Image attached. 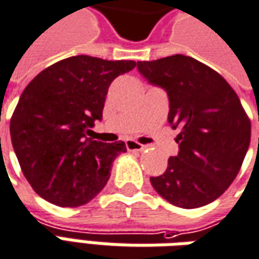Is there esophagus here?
Segmentation results:
<instances>
[{
  "instance_id": "1",
  "label": "esophagus",
  "mask_w": 259,
  "mask_h": 259,
  "mask_svg": "<svg viewBox=\"0 0 259 259\" xmlns=\"http://www.w3.org/2000/svg\"><path fill=\"white\" fill-rule=\"evenodd\" d=\"M126 148L129 151H143V150H146V146H143V144L135 142V140H127L126 142Z\"/></svg>"
}]
</instances>
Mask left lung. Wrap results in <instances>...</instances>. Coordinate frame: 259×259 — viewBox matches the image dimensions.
Returning <instances> with one entry per match:
<instances>
[{"label":"left lung","mask_w":259,"mask_h":259,"mask_svg":"<svg viewBox=\"0 0 259 259\" xmlns=\"http://www.w3.org/2000/svg\"><path fill=\"white\" fill-rule=\"evenodd\" d=\"M137 70L167 92L168 123L180 129L178 155L168 158L162 175L150 178L153 188L184 209L216 200L237 177L251 140L237 94L220 74L184 54L137 61Z\"/></svg>","instance_id":"8db88e82"}]
</instances>
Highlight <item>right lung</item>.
<instances>
[{"mask_svg": "<svg viewBox=\"0 0 259 259\" xmlns=\"http://www.w3.org/2000/svg\"><path fill=\"white\" fill-rule=\"evenodd\" d=\"M136 67L132 60L73 56L54 63L23 90L10 132L25 178L39 196L61 207L85 205L111 177L123 142L87 137L102 119L112 81Z\"/></svg>", "mask_w": 259, "mask_h": 259, "instance_id": "obj_1", "label": "right lung"}]
</instances>
